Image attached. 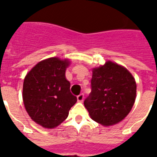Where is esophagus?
<instances>
[{
  "mask_svg": "<svg viewBox=\"0 0 157 157\" xmlns=\"http://www.w3.org/2000/svg\"><path fill=\"white\" fill-rule=\"evenodd\" d=\"M84 100V94H81L77 96V101L78 102H82Z\"/></svg>",
  "mask_w": 157,
  "mask_h": 157,
  "instance_id": "1",
  "label": "esophagus"
}]
</instances>
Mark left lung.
<instances>
[{"label":"left lung","mask_w":157,"mask_h":157,"mask_svg":"<svg viewBox=\"0 0 157 157\" xmlns=\"http://www.w3.org/2000/svg\"><path fill=\"white\" fill-rule=\"evenodd\" d=\"M136 87L135 80L125 67L107 61L93 69L91 92L84 105L94 121L104 126L113 125L131 111Z\"/></svg>","instance_id":"left-lung-1"}]
</instances>
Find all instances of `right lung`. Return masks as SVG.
<instances>
[{
  "label": "right lung",
  "instance_id": "1",
  "mask_svg": "<svg viewBox=\"0 0 157 157\" xmlns=\"http://www.w3.org/2000/svg\"><path fill=\"white\" fill-rule=\"evenodd\" d=\"M67 59L50 58L38 63L24 78L23 99L26 111L36 123L53 129L66 120L77 101L65 77Z\"/></svg>",
  "mask_w": 157,
  "mask_h": 157
}]
</instances>
